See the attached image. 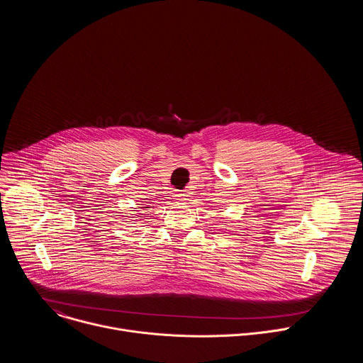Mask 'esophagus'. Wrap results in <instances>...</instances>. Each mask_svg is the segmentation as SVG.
Returning a JSON list of instances; mask_svg holds the SVG:
<instances>
[{"instance_id": "obj_1", "label": "esophagus", "mask_w": 363, "mask_h": 363, "mask_svg": "<svg viewBox=\"0 0 363 363\" xmlns=\"http://www.w3.org/2000/svg\"><path fill=\"white\" fill-rule=\"evenodd\" d=\"M186 194L185 192H175L174 194V199L177 201V203H184V201H186Z\"/></svg>"}]
</instances>
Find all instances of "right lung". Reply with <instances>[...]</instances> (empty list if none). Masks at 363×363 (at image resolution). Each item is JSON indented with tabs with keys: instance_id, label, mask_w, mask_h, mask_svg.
I'll use <instances>...</instances> for the list:
<instances>
[{
	"instance_id": "obj_1",
	"label": "right lung",
	"mask_w": 363,
	"mask_h": 363,
	"mask_svg": "<svg viewBox=\"0 0 363 363\" xmlns=\"http://www.w3.org/2000/svg\"><path fill=\"white\" fill-rule=\"evenodd\" d=\"M145 208H148V206H145Z\"/></svg>"
}]
</instances>
